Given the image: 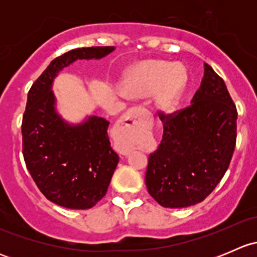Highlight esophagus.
<instances>
[{"mask_svg": "<svg viewBox=\"0 0 257 257\" xmlns=\"http://www.w3.org/2000/svg\"><path fill=\"white\" fill-rule=\"evenodd\" d=\"M144 109L139 107H134L131 108L125 114L123 115V118L119 120V123L114 126V139H115V145L119 150H120L121 154H128L131 152V148L126 147L125 144L123 143L121 141V133L125 131L128 126H132L134 123H136V118L138 116V114L141 112H143Z\"/></svg>", "mask_w": 257, "mask_h": 257, "instance_id": "obj_1", "label": "esophagus"}]
</instances>
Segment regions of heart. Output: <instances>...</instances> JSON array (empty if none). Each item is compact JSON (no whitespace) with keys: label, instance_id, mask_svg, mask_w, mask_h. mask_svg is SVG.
Masks as SVG:
<instances>
[{"label":"heart","instance_id":"heart-1","mask_svg":"<svg viewBox=\"0 0 257 257\" xmlns=\"http://www.w3.org/2000/svg\"><path fill=\"white\" fill-rule=\"evenodd\" d=\"M124 85L126 92L134 97H149L158 92V107L172 110L185 89L186 72L167 62H144L129 72Z\"/></svg>","mask_w":257,"mask_h":257}]
</instances>
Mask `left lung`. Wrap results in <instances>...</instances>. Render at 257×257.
I'll list each match as a JSON object with an SVG mask.
<instances>
[{
    "label": "left lung",
    "mask_w": 257,
    "mask_h": 257,
    "mask_svg": "<svg viewBox=\"0 0 257 257\" xmlns=\"http://www.w3.org/2000/svg\"><path fill=\"white\" fill-rule=\"evenodd\" d=\"M191 104L159 113L163 139L148 159V191L164 208L203 201L220 183L236 144L237 110L225 82L209 64Z\"/></svg>",
    "instance_id": "left-lung-1"
}]
</instances>
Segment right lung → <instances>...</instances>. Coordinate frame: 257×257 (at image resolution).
I'll use <instances>...</instances> for the list:
<instances>
[{
    "label": "right lung",
    "mask_w": 257,
    "mask_h": 257,
    "mask_svg": "<svg viewBox=\"0 0 257 257\" xmlns=\"http://www.w3.org/2000/svg\"><path fill=\"white\" fill-rule=\"evenodd\" d=\"M113 51L110 46L72 49L54 58L28 92L22 119L26 167L41 193L63 208L94 206L107 193L119 157L104 118L93 115L73 125L58 115L52 83L77 59H99Z\"/></svg>",
    "instance_id": "1"
}]
</instances>
